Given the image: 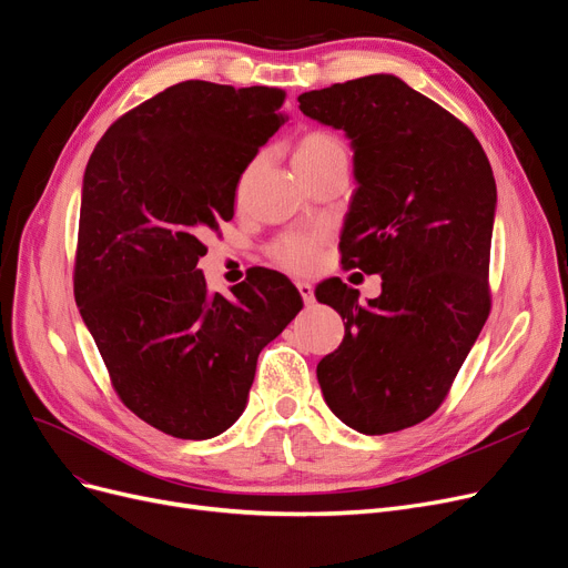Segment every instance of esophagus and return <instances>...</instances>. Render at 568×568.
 <instances>
[{
    "label": "esophagus",
    "instance_id": "esophagus-1",
    "mask_svg": "<svg viewBox=\"0 0 568 568\" xmlns=\"http://www.w3.org/2000/svg\"><path fill=\"white\" fill-rule=\"evenodd\" d=\"M297 290H300V294H302V300H304L306 306H311V304L315 302V297H313V285H311V283L300 281V283H297Z\"/></svg>",
    "mask_w": 568,
    "mask_h": 568
}]
</instances>
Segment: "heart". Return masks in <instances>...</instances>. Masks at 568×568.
Wrapping results in <instances>:
<instances>
[{
	"mask_svg": "<svg viewBox=\"0 0 568 568\" xmlns=\"http://www.w3.org/2000/svg\"><path fill=\"white\" fill-rule=\"evenodd\" d=\"M334 158H345V145L338 136L315 130L300 139L294 148V166L297 171L325 164ZM325 234L323 232H294L285 234L271 245V260L283 266L290 274H311L317 266L320 248H323Z\"/></svg>",
	"mask_w": 568,
	"mask_h": 568,
	"instance_id": "b5f03b06",
	"label": "heart"
}]
</instances>
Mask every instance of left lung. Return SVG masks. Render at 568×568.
<instances>
[{
    "mask_svg": "<svg viewBox=\"0 0 568 568\" xmlns=\"http://www.w3.org/2000/svg\"><path fill=\"white\" fill-rule=\"evenodd\" d=\"M300 109L351 139L341 264L383 278L366 304L341 278L315 287L345 320L317 383L359 434L402 432L448 397L489 315L497 183L474 132L392 73L304 92Z\"/></svg>",
    "mask_w": 568,
    "mask_h": 568,
    "instance_id": "obj_1",
    "label": "left lung"
}]
</instances>
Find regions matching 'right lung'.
I'll list each match as a JSON object with an SVG mask.
<instances>
[{
	"label": "right lung",
	"mask_w": 568,
	"mask_h": 568,
	"mask_svg": "<svg viewBox=\"0 0 568 568\" xmlns=\"http://www.w3.org/2000/svg\"><path fill=\"white\" fill-rule=\"evenodd\" d=\"M283 102L278 88L183 81L120 115L88 160L73 297L120 402L169 436L230 429L260 351L304 306L278 271L223 297L196 268Z\"/></svg>",
	"instance_id": "obj_1"
}]
</instances>
